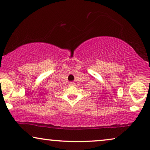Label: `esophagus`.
I'll use <instances>...</instances> for the list:
<instances>
[{
	"instance_id": "1",
	"label": "esophagus",
	"mask_w": 150,
	"mask_h": 150,
	"mask_svg": "<svg viewBox=\"0 0 150 150\" xmlns=\"http://www.w3.org/2000/svg\"><path fill=\"white\" fill-rule=\"evenodd\" d=\"M69 85V86H75V83H74L73 82H70Z\"/></svg>"
}]
</instances>
